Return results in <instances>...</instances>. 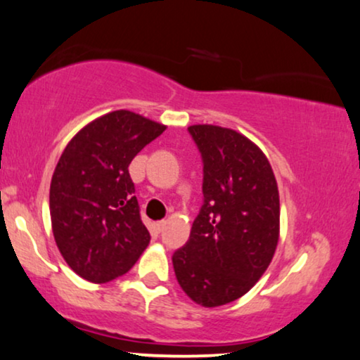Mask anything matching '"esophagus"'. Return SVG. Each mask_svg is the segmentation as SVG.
<instances>
[{
    "label": "esophagus",
    "mask_w": 360,
    "mask_h": 360,
    "mask_svg": "<svg viewBox=\"0 0 360 360\" xmlns=\"http://www.w3.org/2000/svg\"><path fill=\"white\" fill-rule=\"evenodd\" d=\"M165 226H166V221H165V220L156 221V224H153V230H155L156 233H160V231L165 230Z\"/></svg>",
    "instance_id": "esophagus-1"
}]
</instances>
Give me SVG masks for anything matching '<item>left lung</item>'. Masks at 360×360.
<instances>
[{"mask_svg": "<svg viewBox=\"0 0 360 360\" xmlns=\"http://www.w3.org/2000/svg\"><path fill=\"white\" fill-rule=\"evenodd\" d=\"M189 134L204 160V205L173 266L186 295L214 308L250 292L269 267L281 231L279 189L269 160L240 131L199 124Z\"/></svg>", "mask_w": 360, "mask_h": 360, "instance_id": "left-lung-1", "label": "left lung"}]
</instances>
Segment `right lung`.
<instances>
[{"label":"right lung","mask_w":360,"mask_h":360,"mask_svg":"<svg viewBox=\"0 0 360 360\" xmlns=\"http://www.w3.org/2000/svg\"><path fill=\"white\" fill-rule=\"evenodd\" d=\"M165 130L120 109L91 120L65 146L50 182V220L63 259L83 279L125 274L148 246L129 165Z\"/></svg>","instance_id":"right-lung-1"}]
</instances>
